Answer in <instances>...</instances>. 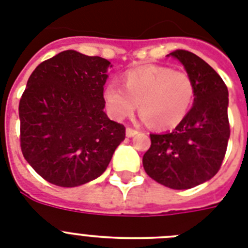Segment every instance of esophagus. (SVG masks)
I'll return each instance as SVG.
<instances>
[{
    "mask_svg": "<svg viewBox=\"0 0 248 248\" xmlns=\"http://www.w3.org/2000/svg\"><path fill=\"white\" fill-rule=\"evenodd\" d=\"M137 132H139V131L135 130V128H132V127H127V128H126V136H127V137L135 136V135H136Z\"/></svg>",
    "mask_w": 248,
    "mask_h": 248,
    "instance_id": "1",
    "label": "esophagus"
}]
</instances>
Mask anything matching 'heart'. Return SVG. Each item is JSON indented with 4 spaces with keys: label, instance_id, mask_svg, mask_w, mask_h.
I'll list each match as a JSON object with an SVG mask.
<instances>
[{
    "label": "heart",
    "instance_id": "1",
    "mask_svg": "<svg viewBox=\"0 0 248 248\" xmlns=\"http://www.w3.org/2000/svg\"><path fill=\"white\" fill-rule=\"evenodd\" d=\"M124 87L111 82L105 99L116 118L128 117L140 103L145 120L155 128H170L188 114L195 95V85L188 73L169 66L145 65L128 72Z\"/></svg>",
    "mask_w": 248,
    "mask_h": 248
}]
</instances>
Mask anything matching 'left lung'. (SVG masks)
<instances>
[{"label":"left lung","instance_id":"1","mask_svg":"<svg viewBox=\"0 0 248 248\" xmlns=\"http://www.w3.org/2000/svg\"><path fill=\"white\" fill-rule=\"evenodd\" d=\"M170 55L182 62L194 82V105L174 131L150 134L142 165L155 182L180 190L207 182L222 166L231 134L228 89L198 55L180 49Z\"/></svg>","mask_w":248,"mask_h":248}]
</instances>
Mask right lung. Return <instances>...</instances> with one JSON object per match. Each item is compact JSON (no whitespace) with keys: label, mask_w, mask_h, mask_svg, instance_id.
I'll use <instances>...</instances> for the list:
<instances>
[{"label":"right lung","mask_w":248,"mask_h":248,"mask_svg":"<svg viewBox=\"0 0 248 248\" xmlns=\"http://www.w3.org/2000/svg\"><path fill=\"white\" fill-rule=\"evenodd\" d=\"M109 62L65 50L31 73L20 99V146L46 182L72 188L107 169L126 128L103 112Z\"/></svg>","instance_id":"add662e5"}]
</instances>
